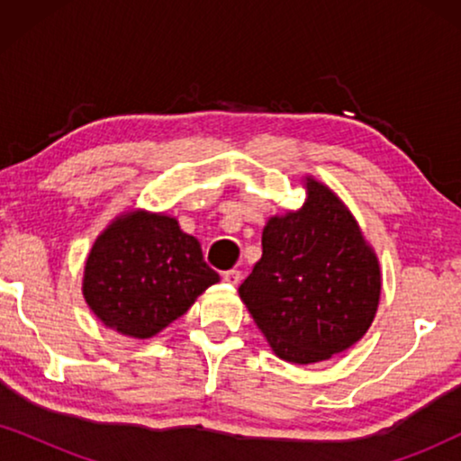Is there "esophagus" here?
<instances>
[{
  "mask_svg": "<svg viewBox=\"0 0 461 461\" xmlns=\"http://www.w3.org/2000/svg\"><path fill=\"white\" fill-rule=\"evenodd\" d=\"M222 281L229 283V285H237V283L241 281V270H237V268L226 270V273H222Z\"/></svg>",
  "mask_w": 461,
  "mask_h": 461,
  "instance_id": "34e87169",
  "label": "esophagus"
}]
</instances>
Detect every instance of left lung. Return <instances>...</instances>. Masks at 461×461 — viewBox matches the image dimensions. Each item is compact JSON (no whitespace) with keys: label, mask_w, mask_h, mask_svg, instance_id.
Listing matches in <instances>:
<instances>
[{"label":"left lung","mask_w":461,"mask_h":461,"mask_svg":"<svg viewBox=\"0 0 461 461\" xmlns=\"http://www.w3.org/2000/svg\"><path fill=\"white\" fill-rule=\"evenodd\" d=\"M382 275L357 220L325 185L306 178V203L273 216L262 258L239 295L287 363H319L357 344L380 302Z\"/></svg>","instance_id":"obj_1"}]
</instances>
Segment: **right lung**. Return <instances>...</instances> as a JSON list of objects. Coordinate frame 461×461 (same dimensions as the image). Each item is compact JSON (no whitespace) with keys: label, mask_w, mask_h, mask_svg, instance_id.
<instances>
[{"label":"right lung","mask_w":461,"mask_h":461,"mask_svg":"<svg viewBox=\"0 0 461 461\" xmlns=\"http://www.w3.org/2000/svg\"><path fill=\"white\" fill-rule=\"evenodd\" d=\"M218 281L199 241L180 230L178 220L130 212L92 245L84 298L106 327L144 339L182 317Z\"/></svg>","instance_id":"obj_1"}]
</instances>
